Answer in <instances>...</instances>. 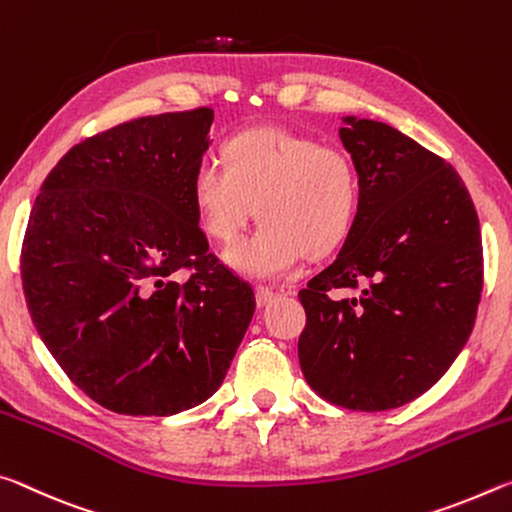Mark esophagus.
Listing matches in <instances>:
<instances>
[{
  "label": "esophagus",
  "mask_w": 512,
  "mask_h": 512,
  "mask_svg": "<svg viewBox=\"0 0 512 512\" xmlns=\"http://www.w3.org/2000/svg\"><path fill=\"white\" fill-rule=\"evenodd\" d=\"M272 299H274V292L270 288H263V286L256 288V304L258 306H267Z\"/></svg>",
  "instance_id": "34e87169"
}]
</instances>
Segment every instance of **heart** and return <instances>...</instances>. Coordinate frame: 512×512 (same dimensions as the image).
<instances>
[{
    "label": "heart",
    "mask_w": 512,
    "mask_h": 512,
    "mask_svg": "<svg viewBox=\"0 0 512 512\" xmlns=\"http://www.w3.org/2000/svg\"><path fill=\"white\" fill-rule=\"evenodd\" d=\"M360 183L351 158L286 129H249L224 142L222 161L201 158L192 201L201 229L231 242L251 215L261 224L226 249L224 261L249 279H281L301 256H322L347 238Z\"/></svg>",
    "instance_id": "b5f03b06"
}]
</instances>
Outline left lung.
Here are the masks:
<instances>
[{"mask_svg": "<svg viewBox=\"0 0 512 512\" xmlns=\"http://www.w3.org/2000/svg\"><path fill=\"white\" fill-rule=\"evenodd\" d=\"M342 122L358 213L338 258L299 292V365L322 399L374 413L424 395L465 347L483 247L472 197L445 158L390 124ZM335 287L361 295L335 302Z\"/></svg>", "mask_w": 512, "mask_h": 512, "instance_id": "left-lung-1", "label": "left lung"}]
</instances>
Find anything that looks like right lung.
<instances>
[{"mask_svg":"<svg viewBox=\"0 0 512 512\" xmlns=\"http://www.w3.org/2000/svg\"><path fill=\"white\" fill-rule=\"evenodd\" d=\"M211 124L206 106L117 124L74 145L33 201L20 256L33 326L113 413L199 406L254 315V290L208 251L192 201Z\"/></svg>","mask_w":512,"mask_h":512,"instance_id":"add662e5","label":"right lung"}]
</instances>
